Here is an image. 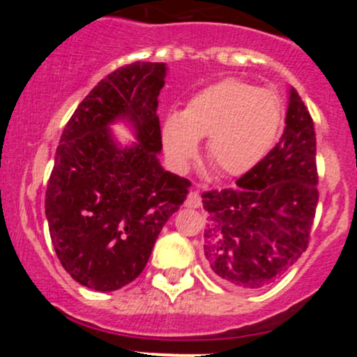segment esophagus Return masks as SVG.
Instances as JSON below:
<instances>
[{"instance_id": "1", "label": "esophagus", "mask_w": 357, "mask_h": 357, "mask_svg": "<svg viewBox=\"0 0 357 357\" xmlns=\"http://www.w3.org/2000/svg\"><path fill=\"white\" fill-rule=\"evenodd\" d=\"M185 205L188 208H199L202 205V199H200L199 192H190L188 197H186V200H185Z\"/></svg>"}]
</instances>
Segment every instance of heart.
<instances>
[{
  "label": "heart",
  "instance_id": "obj_1",
  "mask_svg": "<svg viewBox=\"0 0 357 357\" xmlns=\"http://www.w3.org/2000/svg\"><path fill=\"white\" fill-rule=\"evenodd\" d=\"M283 103L278 93L240 79H222L197 93L181 114L169 115L162 143L169 160L186 169L207 139V157L226 176L250 172L278 136Z\"/></svg>",
  "mask_w": 357,
  "mask_h": 357
}]
</instances>
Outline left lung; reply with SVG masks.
<instances>
[{"mask_svg":"<svg viewBox=\"0 0 357 357\" xmlns=\"http://www.w3.org/2000/svg\"><path fill=\"white\" fill-rule=\"evenodd\" d=\"M314 124L289 89L285 131L233 188L207 192L204 255L229 289L257 290L283 275L307 248L318 205Z\"/></svg>","mask_w":357,"mask_h":357,"instance_id":"left-lung-1","label":"left lung"}]
</instances>
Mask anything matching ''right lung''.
<instances>
[{
	"label": "right lung",
	"instance_id": "right-lung-1",
	"mask_svg": "<svg viewBox=\"0 0 357 357\" xmlns=\"http://www.w3.org/2000/svg\"><path fill=\"white\" fill-rule=\"evenodd\" d=\"M165 63L136 62L98 82L72 114L46 190L50 236L63 269L81 285L114 291L138 278L190 181L165 171L158 95ZM124 121L137 142L121 146Z\"/></svg>",
	"mask_w": 357,
	"mask_h": 357
}]
</instances>
